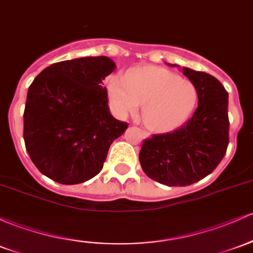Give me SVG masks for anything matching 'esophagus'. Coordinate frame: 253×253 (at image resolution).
I'll return each instance as SVG.
<instances>
[{"label":"esophagus","mask_w":253,"mask_h":253,"mask_svg":"<svg viewBox=\"0 0 253 253\" xmlns=\"http://www.w3.org/2000/svg\"><path fill=\"white\" fill-rule=\"evenodd\" d=\"M140 132H141V135H143V137H144V138H148V137H149V135H150L148 132H146V131H143V129H141V131H140Z\"/></svg>","instance_id":"esophagus-1"}]
</instances>
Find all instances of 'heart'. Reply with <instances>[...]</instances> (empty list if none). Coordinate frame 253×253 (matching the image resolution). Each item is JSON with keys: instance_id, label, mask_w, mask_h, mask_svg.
<instances>
[{"instance_id": "b5f03b06", "label": "heart", "mask_w": 253, "mask_h": 253, "mask_svg": "<svg viewBox=\"0 0 253 253\" xmlns=\"http://www.w3.org/2000/svg\"><path fill=\"white\" fill-rule=\"evenodd\" d=\"M108 95L120 118L137 113L144 104L143 120L156 132L173 131L184 125L198 102V90L191 80L156 66L133 69L127 76L114 74Z\"/></svg>"}]
</instances>
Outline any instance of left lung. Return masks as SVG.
Listing matches in <instances>:
<instances>
[{"mask_svg":"<svg viewBox=\"0 0 253 253\" xmlns=\"http://www.w3.org/2000/svg\"><path fill=\"white\" fill-rule=\"evenodd\" d=\"M182 73L198 90L196 112L180 128L146 139L139 152L144 173L167 186H187L212 173L229 141L226 88L205 72L182 67Z\"/></svg>","mask_w":253,"mask_h":253,"instance_id":"obj_1","label":"left lung"}]
</instances>
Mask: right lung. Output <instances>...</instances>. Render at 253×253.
<instances>
[{
    "mask_svg": "<svg viewBox=\"0 0 253 253\" xmlns=\"http://www.w3.org/2000/svg\"><path fill=\"white\" fill-rule=\"evenodd\" d=\"M115 69L107 56L52 63L41 72L27 92L24 140L42 174L63 185L96 176L108 150L127 129L108 107L105 77Z\"/></svg>",
    "mask_w": 253,
    "mask_h": 253,
    "instance_id": "add662e5",
    "label": "right lung"
}]
</instances>
